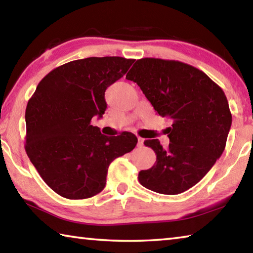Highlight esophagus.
Instances as JSON below:
<instances>
[{"label":"esophagus","mask_w":253,"mask_h":253,"mask_svg":"<svg viewBox=\"0 0 253 253\" xmlns=\"http://www.w3.org/2000/svg\"><path fill=\"white\" fill-rule=\"evenodd\" d=\"M137 139H138V143H137V146L138 147H143L144 146V139L142 137H137Z\"/></svg>","instance_id":"obj_1"}]
</instances>
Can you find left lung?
<instances>
[{
    "label": "left lung",
    "mask_w": 253,
    "mask_h": 253,
    "mask_svg": "<svg viewBox=\"0 0 253 253\" xmlns=\"http://www.w3.org/2000/svg\"><path fill=\"white\" fill-rule=\"evenodd\" d=\"M126 79L139 85L158 115L172 122L169 147L144 144L156 153L152 169L140 170L144 187L161 194L185 192L202 179L223 153L232 115L224 92L196 68L175 60L139 59Z\"/></svg>",
    "instance_id": "left-lung-1"
}]
</instances>
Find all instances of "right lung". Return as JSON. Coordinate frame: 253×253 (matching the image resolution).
<instances>
[{
  "instance_id": "1",
  "label": "right lung",
  "mask_w": 253,
  "mask_h": 253,
  "mask_svg": "<svg viewBox=\"0 0 253 253\" xmlns=\"http://www.w3.org/2000/svg\"><path fill=\"white\" fill-rule=\"evenodd\" d=\"M134 59L91 57L55 68L42 79L25 110V151L42 179L70 200L104 190L115 158L131 152L137 137L102 135L93 116L107 108L105 91L126 74Z\"/></svg>"
}]
</instances>
